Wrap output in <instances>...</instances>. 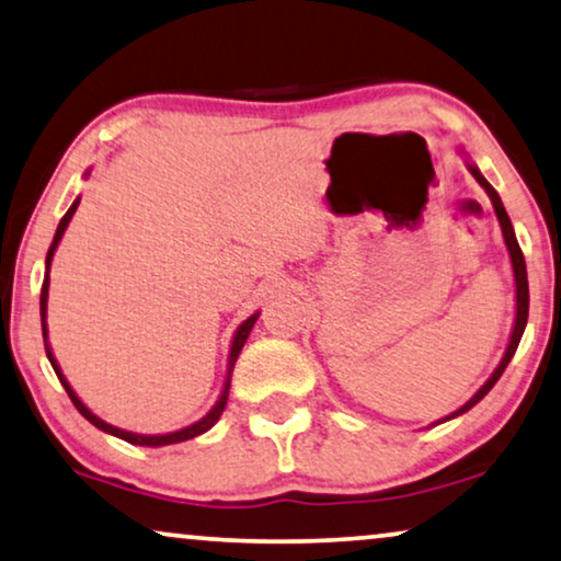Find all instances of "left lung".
<instances>
[{
    "instance_id": "1",
    "label": "left lung",
    "mask_w": 561,
    "mask_h": 561,
    "mask_svg": "<svg viewBox=\"0 0 561 561\" xmlns=\"http://www.w3.org/2000/svg\"><path fill=\"white\" fill-rule=\"evenodd\" d=\"M469 171H472V176L477 179V182H480L482 186H484V192L490 194V199H492V207H495V213H497V220H500V228H503V238H505V245H507V251H511V261H513V272H515V325H513V335H511V343H507V351H505V356H503V362H500V367L492 371V377L488 379V382H484L482 387H480V392L474 394L472 400L467 402V405H461L457 413H451L449 417H457V415H461V413H467L469 408H474L477 402H480L484 394H488L492 387H495V382L500 379V375H503L505 371V367H507V362H511L513 358V354H515V348H518V343H520V335H524V331H526V320H528V276H526V261H524V251H520V245H518V241H515V233H513V226H511V218H507V213H505V207H503V203H500V197H497V192L492 190V184L488 182V179H484L480 171H477L474 167H469ZM449 417H446V421H449Z\"/></svg>"
}]
</instances>
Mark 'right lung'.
<instances>
[{
    "label": "right lung",
    "instance_id": "obj_1",
    "mask_svg": "<svg viewBox=\"0 0 561 561\" xmlns=\"http://www.w3.org/2000/svg\"><path fill=\"white\" fill-rule=\"evenodd\" d=\"M77 207H79V199H77V203H73V205L69 207V213L64 215L61 222H58V230H56V236H54V243H50V249H48V256H46V268L50 266V259H54V251H56V245H58V241H61L64 230H66V226H69V220L73 218V213H77ZM46 302H48V272H46V279H43V289H41V320H43V339H46ZM256 318H259V316H251V318L245 320V323H243V325L238 328V331H236L233 346H230V364H228V379H226V390H222L220 400H218V405H215V408L210 410V413H207V415L203 417V421H197V423H194V425H190V428H182V431H176V433H167V436H138V433H128V431L112 428L110 423L100 421V417H96V415L92 413V410H89V408L84 405V402H81V400L77 398V392L71 390L69 382H66V377L61 375V369H58V364H56L54 354H50V348H48V341H46V354H48V362H50V367H54V371H56V377L61 379V385H64L66 394H69V398H71L73 408H77L79 413L84 415L89 423L96 425V428L104 431V433H112V436L123 438V442H128V444H136V446H167V444L190 442V438L199 436V433L210 431L213 425H215V421H218V417L222 415V410H226V402H228V390H230V371H233V364H236V358H238V354H241L243 343H245V339H249V333H251L253 323H256Z\"/></svg>",
    "mask_w": 561,
    "mask_h": 561
}]
</instances>
